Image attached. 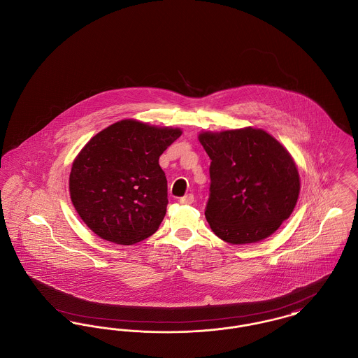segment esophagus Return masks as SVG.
I'll use <instances>...</instances> for the list:
<instances>
[{
	"label": "esophagus",
	"instance_id": "1",
	"mask_svg": "<svg viewBox=\"0 0 358 358\" xmlns=\"http://www.w3.org/2000/svg\"><path fill=\"white\" fill-rule=\"evenodd\" d=\"M180 203L181 204H193L194 203V197H193V194H185L184 197H181L180 199Z\"/></svg>",
	"mask_w": 358,
	"mask_h": 358
}]
</instances>
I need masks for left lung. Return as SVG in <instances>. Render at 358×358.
<instances>
[{
  "instance_id": "obj_1",
  "label": "left lung",
  "mask_w": 358,
  "mask_h": 358,
  "mask_svg": "<svg viewBox=\"0 0 358 358\" xmlns=\"http://www.w3.org/2000/svg\"><path fill=\"white\" fill-rule=\"evenodd\" d=\"M210 159L206 217L232 245L262 241L287 220L297 203L300 178L294 158L259 128L203 132Z\"/></svg>"
}]
</instances>
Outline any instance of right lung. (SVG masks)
<instances>
[{
  "label": "right lung",
  "mask_w": 358,
  "mask_h": 358,
  "mask_svg": "<svg viewBox=\"0 0 358 358\" xmlns=\"http://www.w3.org/2000/svg\"><path fill=\"white\" fill-rule=\"evenodd\" d=\"M180 128L122 120L94 135L73 162L70 197L85 224L100 238L132 245L158 230L168 206L159 157Z\"/></svg>",
  "instance_id": "1"
}]
</instances>
